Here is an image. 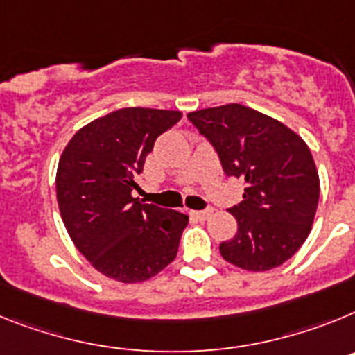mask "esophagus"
Returning a JSON list of instances; mask_svg holds the SVG:
<instances>
[{"label":"esophagus","mask_w":355,"mask_h":355,"mask_svg":"<svg viewBox=\"0 0 355 355\" xmlns=\"http://www.w3.org/2000/svg\"><path fill=\"white\" fill-rule=\"evenodd\" d=\"M212 211H214V209L207 207V209H203V211H193V212H191V216H195L196 220H200V221H205V220H209V218H211Z\"/></svg>","instance_id":"34e87169"}]
</instances>
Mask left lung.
Returning a JSON list of instances; mask_svg holds the SVG:
<instances>
[{
  "label": "left lung",
  "mask_w": 355,
  "mask_h": 355,
  "mask_svg": "<svg viewBox=\"0 0 355 355\" xmlns=\"http://www.w3.org/2000/svg\"><path fill=\"white\" fill-rule=\"evenodd\" d=\"M212 144L227 177L245 182L229 209L237 234L220 245L225 261L248 271L280 266L304 245L320 198V178L304 141L277 119L230 103L187 114Z\"/></svg>",
  "instance_id": "left-lung-1"
}]
</instances>
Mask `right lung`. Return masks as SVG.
Returning <instances> with one entry per match:
<instances>
[{
    "instance_id": "obj_1",
    "label": "right lung",
    "mask_w": 355,
    "mask_h": 355,
    "mask_svg": "<svg viewBox=\"0 0 355 355\" xmlns=\"http://www.w3.org/2000/svg\"><path fill=\"white\" fill-rule=\"evenodd\" d=\"M178 110L119 109L89 123L67 143L57 169V200L71 239L100 273L143 282L164 270L178 252L187 218L141 203L146 155L157 137L180 121Z\"/></svg>"
}]
</instances>
